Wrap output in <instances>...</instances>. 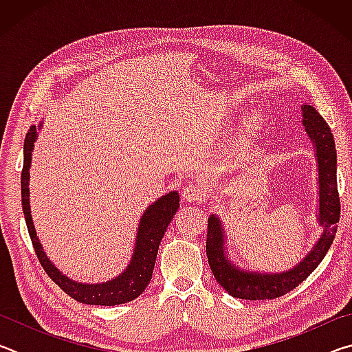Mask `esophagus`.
<instances>
[{"label": "esophagus", "mask_w": 352, "mask_h": 352, "mask_svg": "<svg viewBox=\"0 0 352 352\" xmlns=\"http://www.w3.org/2000/svg\"><path fill=\"white\" fill-rule=\"evenodd\" d=\"M182 195L186 201H200L206 195V189L199 183H189L188 186L183 189Z\"/></svg>", "instance_id": "obj_1"}]
</instances>
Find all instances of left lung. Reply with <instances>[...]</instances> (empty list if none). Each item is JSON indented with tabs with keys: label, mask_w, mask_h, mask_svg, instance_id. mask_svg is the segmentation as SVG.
<instances>
[{
	"label": "left lung",
	"mask_w": 352,
	"mask_h": 352,
	"mask_svg": "<svg viewBox=\"0 0 352 352\" xmlns=\"http://www.w3.org/2000/svg\"><path fill=\"white\" fill-rule=\"evenodd\" d=\"M302 124L317 146L320 172V223L324 225V233L320 237L306 259L294 270L278 275H258L234 269L223 254L222 226L217 217L208 219L206 256L216 281L231 296L241 300H273L298 287L318 264L336 239L337 223L340 220V195L337 188V151L331 127L312 105L302 107Z\"/></svg>",
	"instance_id": "left-lung-1"
}]
</instances>
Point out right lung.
<instances>
[{
  "label": "right lung",
  "mask_w": 352,
  "mask_h": 352,
  "mask_svg": "<svg viewBox=\"0 0 352 352\" xmlns=\"http://www.w3.org/2000/svg\"><path fill=\"white\" fill-rule=\"evenodd\" d=\"M37 129L32 126L25 138V162L21 170V205L25 212L29 236H31L34 252L37 254L43 270L47 273L52 281L60 287L65 294H68L76 301L85 302V305L96 306H116L124 305L138 298L147 284L152 279V272L157 259L158 247L162 242L164 231L170 223L172 217L178 210V194L169 192L158 199L153 205L146 210L144 216L141 217V223L136 236V247L132 262L122 275L104 284H79L71 281L69 278L62 275L41 248L38 237L35 234L34 223L31 219V208H29V166H31V152L34 147Z\"/></svg>",
  "instance_id": "add662e5"
}]
</instances>
